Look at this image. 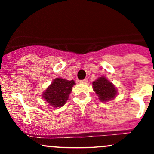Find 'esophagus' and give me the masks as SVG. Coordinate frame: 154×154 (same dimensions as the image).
<instances>
[{"mask_svg":"<svg viewBox=\"0 0 154 154\" xmlns=\"http://www.w3.org/2000/svg\"><path fill=\"white\" fill-rule=\"evenodd\" d=\"M81 83H88V80H87V79H84V80H81Z\"/></svg>","mask_w":154,"mask_h":154,"instance_id":"34e87169","label":"esophagus"}]
</instances>
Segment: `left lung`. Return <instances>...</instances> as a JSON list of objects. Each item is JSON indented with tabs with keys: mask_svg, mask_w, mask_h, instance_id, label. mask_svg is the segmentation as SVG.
<instances>
[{
	"mask_svg": "<svg viewBox=\"0 0 154 154\" xmlns=\"http://www.w3.org/2000/svg\"><path fill=\"white\" fill-rule=\"evenodd\" d=\"M92 87L101 102H108L117 96L118 90L116 86L103 76L93 82Z\"/></svg>",
	"mask_w": 154,
	"mask_h": 154,
	"instance_id": "8db88e82",
	"label": "left lung"
}]
</instances>
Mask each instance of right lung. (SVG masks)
Returning <instances> with one entry per match:
<instances>
[{
	"label": "right lung",
	"instance_id": "obj_1",
	"mask_svg": "<svg viewBox=\"0 0 154 154\" xmlns=\"http://www.w3.org/2000/svg\"><path fill=\"white\" fill-rule=\"evenodd\" d=\"M75 84L73 80H68L57 77L42 93V97L54 108L61 107L67 102L73 86Z\"/></svg>",
	"mask_w": 154,
	"mask_h": 154
}]
</instances>
